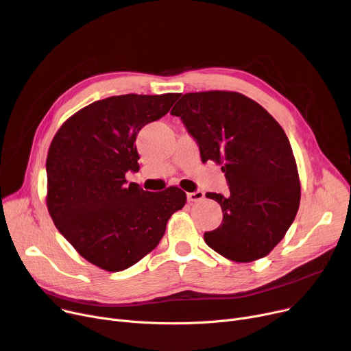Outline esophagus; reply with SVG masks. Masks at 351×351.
<instances>
[{
	"label": "esophagus",
	"mask_w": 351,
	"mask_h": 351,
	"mask_svg": "<svg viewBox=\"0 0 351 351\" xmlns=\"http://www.w3.org/2000/svg\"><path fill=\"white\" fill-rule=\"evenodd\" d=\"M204 198V193L202 190H197L193 193H187V202L189 203H197V202H202Z\"/></svg>",
	"instance_id": "34e87169"
}]
</instances>
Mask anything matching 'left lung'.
Listing matches in <instances>:
<instances>
[{
    "mask_svg": "<svg viewBox=\"0 0 351 351\" xmlns=\"http://www.w3.org/2000/svg\"><path fill=\"white\" fill-rule=\"evenodd\" d=\"M195 138L202 161L221 165L230 194L207 193L219 203V228L206 243L225 258L252 263L285 237L300 206V178L282 126L254 99L236 91L187 93L175 104Z\"/></svg>",
    "mask_w": 351,
    "mask_h": 351,
    "instance_id": "left-lung-1",
    "label": "left lung"
}]
</instances>
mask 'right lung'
<instances>
[{
	"instance_id": "1",
	"label": "right lung",
	"mask_w": 351,
	"mask_h": 351,
	"mask_svg": "<svg viewBox=\"0 0 351 351\" xmlns=\"http://www.w3.org/2000/svg\"><path fill=\"white\" fill-rule=\"evenodd\" d=\"M179 95L125 94L94 101L66 119L49 145L48 213L76 252L98 268L119 272L138 263L186 204V193L176 186L152 193L125 178L140 168L137 133L167 115Z\"/></svg>"
}]
</instances>
